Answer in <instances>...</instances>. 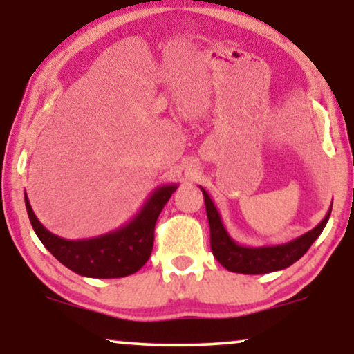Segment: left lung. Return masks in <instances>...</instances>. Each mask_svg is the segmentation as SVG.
Wrapping results in <instances>:
<instances>
[{"label":"left lung","instance_id":"obj_1","mask_svg":"<svg viewBox=\"0 0 354 354\" xmlns=\"http://www.w3.org/2000/svg\"><path fill=\"white\" fill-rule=\"evenodd\" d=\"M203 196H205L206 214L209 221L211 230V250L214 258L224 266L230 272L239 274H268L282 270L301 258L306 253L319 235L322 234L328 217H330L332 207L328 209L326 217L314 227L313 230L298 236L288 243L280 245H264V246H246L240 245L232 239L229 232L222 224L221 214L212 203L211 196L201 187Z\"/></svg>","mask_w":354,"mask_h":354}]
</instances>
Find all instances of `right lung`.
I'll use <instances>...</instances> for the list:
<instances>
[{
    "label": "right lung",
    "instance_id": "1",
    "mask_svg": "<svg viewBox=\"0 0 354 354\" xmlns=\"http://www.w3.org/2000/svg\"><path fill=\"white\" fill-rule=\"evenodd\" d=\"M176 190L177 183L158 187L132 221L109 234L88 240H66L51 234L37 219L27 193H24V198L33 230L59 263L84 277L119 279L135 274L149 259L154 241V225L164 205Z\"/></svg>",
    "mask_w": 354,
    "mask_h": 354
}]
</instances>
